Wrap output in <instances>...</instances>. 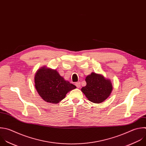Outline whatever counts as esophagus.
<instances>
[{
  "instance_id": "34e87169",
  "label": "esophagus",
  "mask_w": 146,
  "mask_h": 146,
  "mask_svg": "<svg viewBox=\"0 0 146 146\" xmlns=\"http://www.w3.org/2000/svg\"><path fill=\"white\" fill-rule=\"evenodd\" d=\"M75 85H76V86H77V88H80V86H81V83H80V82H76V83H75Z\"/></svg>"
}]
</instances>
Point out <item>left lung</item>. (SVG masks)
<instances>
[{
    "label": "left lung",
    "mask_w": 146,
    "mask_h": 146,
    "mask_svg": "<svg viewBox=\"0 0 146 146\" xmlns=\"http://www.w3.org/2000/svg\"><path fill=\"white\" fill-rule=\"evenodd\" d=\"M86 85L81 91L88 99L94 103L103 102L110 96L112 90L111 81L101 74L92 73L85 78Z\"/></svg>",
    "instance_id": "obj_1"
}]
</instances>
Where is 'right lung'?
Segmentation results:
<instances>
[{"label": "right lung", "mask_w": 146, "mask_h": 146, "mask_svg": "<svg viewBox=\"0 0 146 146\" xmlns=\"http://www.w3.org/2000/svg\"><path fill=\"white\" fill-rule=\"evenodd\" d=\"M34 80L38 94L43 100L50 103H58L68 92L76 88L65 81L56 70L44 67L37 71Z\"/></svg>", "instance_id": "1"}]
</instances>
